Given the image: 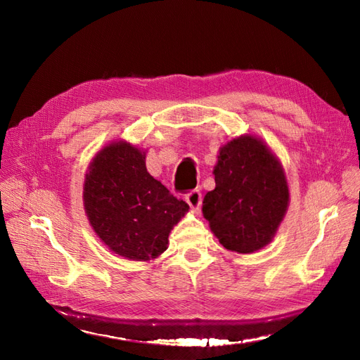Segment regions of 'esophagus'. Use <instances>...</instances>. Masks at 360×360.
<instances>
[{"mask_svg":"<svg viewBox=\"0 0 360 360\" xmlns=\"http://www.w3.org/2000/svg\"><path fill=\"white\" fill-rule=\"evenodd\" d=\"M186 201L190 205V209L193 212H200L201 209V202H202V198H201V192L200 190H192V192L186 195Z\"/></svg>","mask_w":360,"mask_h":360,"instance_id":"obj_1","label":"esophagus"}]
</instances>
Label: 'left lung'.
Masks as SVG:
<instances>
[{"label": "left lung", "instance_id": "8db88e82", "mask_svg": "<svg viewBox=\"0 0 360 360\" xmlns=\"http://www.w3.org/2000/svg\"><path fill=\"white\" fill-rule=\"evenodd\" d=\"M215 188L204 196L202 213L223 246L238 254L266 248L289 205L283 165L262 137L243 134L219 147Z\"/></svg>", "mask_w": 360, "mask_h": 360}]
</instances>
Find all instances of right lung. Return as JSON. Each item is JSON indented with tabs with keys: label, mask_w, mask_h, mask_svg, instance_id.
<instances>
[{
	"label": "right lung",
	"mask_w": 360,
	"mask_h": 360,
	"mask_svg": "<svg viewBox=\"0 0 360 360\" xmlns=\"http://www.w3.org/2000/svg\"><path fill=\"white\" fill-rule=\"evenodd\" d=\"M147 151L114 141L91 160L83 205L93 231L114 254L150 262L168 248V235L188 212L147 172Z\"/></svg>",
	"instance_id": "add662e5"
}]
</instances>
